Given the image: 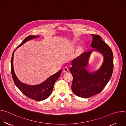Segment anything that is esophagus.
<instances>
[{"label": "esophagus", "instance_id": "esophagus-1", "mask_svg": "<svg viewBox=\"0 0 126 126\" xmlns=\"http://www.w3.org/2000/svg\"><path fill=\"white\" fill-rule=\"evenodd\" d=\"M69 71V68L67 67H65L64 68H63V71L64 72H67Z\"/></svg>", "mask_w": 126, "mask_h": 126}]
</instances>
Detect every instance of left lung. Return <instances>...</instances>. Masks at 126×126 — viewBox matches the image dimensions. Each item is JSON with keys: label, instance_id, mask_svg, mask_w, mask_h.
Listing matches in <instances>:
<instances>
[{"label": "left lung", "instance_id": "left-lung-1", "mask_svg": "<svg viewBox=\"0 0 126 126\" xmlns=\"http://www.w3.org/2000/svg\"><path fill=\"white\" fill-rule=\"evenodd\" d=\"M93 40L91 47L104 56V61L100 68L90 73L86 69L90 55L93 50L84 52L72 62L70 72L73 76L71 88L76 96L89 98L99 94L109 82L113 71V54L110 47L98 35L91 34Z\"/></svg>", "mask_w": 126, "mask_h": 126}]
</instances>
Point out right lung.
<instances>
[{
  "label": "right lung",
  "instance_id": "obj_1",
  "mask_svg": "<svg viewBox=\"0 0 126 126\" xmlns=\"http://www.w3.org/2000/svg\"><path fill=\"white\" fill-rule=\"evenodd\" d=\"M39 37V36L30 35L25 38L22 42L17 47L22 45L27 41ZM13 51L11 61V71L12 78L15 85L18 88L22 93L27 97L35 101H42L48 98L52 93L54 85L57 80L59 78L61 73V70L55 74L52 75L43 83L37 85H29L22 83L17 77L13 68Z\"/></svg>",
  "mask_w": 126,
  "mask_h": 126
}]
</instances>
